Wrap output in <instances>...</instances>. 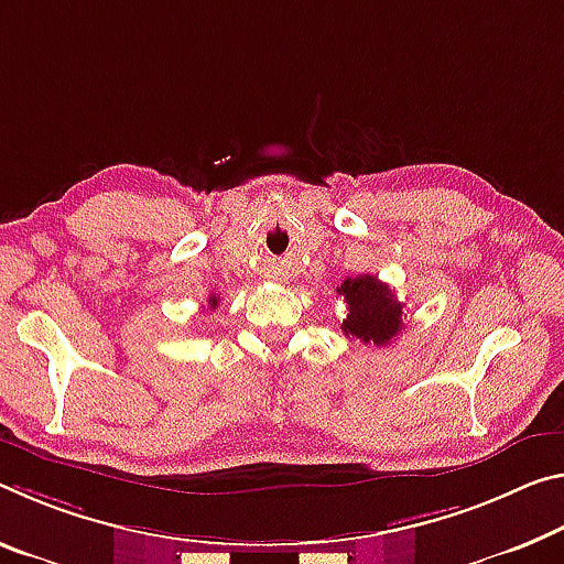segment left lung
<instances>
[{"label": "left lung", "instance_id": "obj_1", "mask_svg": "<svg viewBox=\"0 0 564 564\" xmlns=\"http://www.w3.org/2000/svg\"><path fill=\"white\" fill-rule=\"evenodd\" d=\"M341 293L348 314L341 324L346 336L359 338L364 344L387 346L391 344L401 324H404V303H399L394 291L387 283H381L377 275H356V279H346Z\"/></svg>", "mask_w": 564, "mask_h": 564}]
</instances>
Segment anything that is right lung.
Here are the masks:
<instances>
[{
	"instance_id": "1",
	"label": "right lung",
	"mask_w": 564,
	"mask_h": 564,
	"mask_svg": "<svg viewBox=\"0 0 564 564\" xmlns=\"http://www.w3.org/2000/svg\"><path fill=\"white\" fill-rule=\"evenodd\" d=\"M208 306L216 308V306H218V296H210V299H208Z\"/></svg>"
}]
</instances>
